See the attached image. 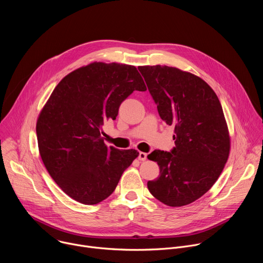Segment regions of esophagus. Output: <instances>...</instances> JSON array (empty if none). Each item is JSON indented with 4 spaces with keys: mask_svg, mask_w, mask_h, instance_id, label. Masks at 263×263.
Returning <instances> with one entry per match:
<instances>
[{
    "mask_svg": "<svg viewBox=\"0 0 263 263\" xmlns=\"http://www.w3.org/2000/svg\"><path fill=\"white\" fill-rule=\"evenodd\" d=\"M146 156H147L146 153H144V152H139V154H138V159H139L140 161H144V160H146Z\"/></svg>",
    "mask_w": 263,
    "mask_h": 263,
    "instance_id": "esophagus-1",
    "label": "esophagus"
}]
</instances>
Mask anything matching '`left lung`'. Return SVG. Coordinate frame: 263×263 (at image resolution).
Returning a JSON list of instances; mask_svg holds the SVG:
<instances>
[{
  "label": "left lung",
  "mask_w": 263,
  "mask_h": 263,
  "mask_svg": "<svg viewBox=\"0 0 263 263\" xmlns=\"http://www.w3.org/2000/svg\"><path fill=\"white\" fill-rule=\"evenodd\" d=\"M138 69L161 120L175 127L172 151L155 149L147 155L160 170L147 189L167 206L189 205L211 189L229 157L230 136L221 105L213 89L194 73L166 65Z\"/></svg>",
  "instance_id": "1"
}]
</instances>
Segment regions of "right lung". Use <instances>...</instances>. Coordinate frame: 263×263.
I'll list each match as a JSON object with an SVG mask.
<instances>
[{
	"label": "right lung",
	"mask_w": 263,
	"mask_h": 263,
	"mask_svg": "<svg viewBox=\"0 0 263 263\" xmlns=\"http://www.w3.org/2000/svg\"><path fill=\"white\" fill-rule=\"evenodd\" d=\"M134 90H146L133 65L92 62L58 83L36 124L40 154L50 176L71 199L95 205L115 192L138 156L107 146L101 134Z\"/></svg>",
	"instance_id": "obj_1"
}]
</instances>
